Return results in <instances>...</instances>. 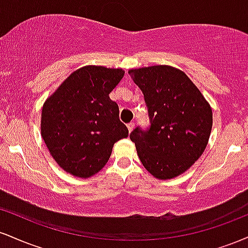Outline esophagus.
<instances>
[{
	"instance_id": "obj_1",
	"label": "esophagus",
	"mask_w": 248,
	"mask_h": 248,
	"mask_svg": "<svg viewBox=\"0 0 248 248\" xmlns=\"http://www.w3.org/2000/svg\"><path fill=\"white\" fill-rule=\"evenodd\" d=\"M127 127H128V130H129V133H130L134 129V127H135V124H134V122H129V124H127Z\"/></svg>"
}]
</instances>
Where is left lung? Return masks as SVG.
Wrapping results in <instances>:
<instances>
[{
  "label": "left lung",
  "instance_id": "1",
  "mask_svg": "<svg viewBox=\"0 0 248 248\" xmlns=\"http://www.w3.org/2000/svg\"><path fill=\"white\" fill-rule=\"evenodd\" d=\"M144 95L150 128L130 133L143 167L155 178L186 172L204 153L212 129V109L183 71L169 65L129 70Z\"/></svg>",
  "mask_w": 248,
  "mask_h": 248
}]
</instances>
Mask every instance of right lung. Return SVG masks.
<instances>
[{
  "label": "right lung",
  "mask_w": 248,
  "mask_h": 248,
  "mask_svg": "<svg viewBox=\"0 0 248 248\" xmlns=\"http://www.w3.org/2000/svg\"><path fill=\"white\" fill-rule=\"evenodd\" d=\"M121 69L87 65L76 70L46 99L41 133L58 166L90 178L107 163L115 142L128 136L109 93L124 78Z\"/></svg>",
  "instance_id": "add662e5"
}]
</instances>
